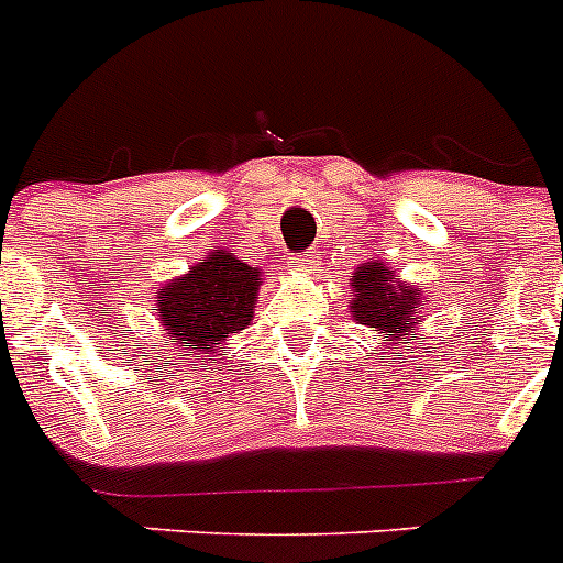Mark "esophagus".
<instances>
[{"mask_svg":"<svg viewBox=\"0 0 563 563\" xmlns=\"http://www.w3.org/2000/svg\"><path fill=\"white\" fill-rule=\"evenodd\" d=\"M316 265H318V251H307L305 256H301V258H298V262H296V271L310 273Z\"/></svg>","mask_w":563,"mask_h":563,"instance_id":"esophagus-1","label":"esophagus"}]
</instances>
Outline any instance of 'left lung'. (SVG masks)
<instances>
[{
    "instance_id": "8db88e82",
    "label": "left lung",
    "mask_w": 563,
    "mask_h": 563,
    "mask_svg": "<svg viewBox=\"0 0 563 563\" xmlns=\"http://www.w3.org/2000/svg\"><path fill=\"white\" fill-rule=\"evenodd\" d=\"M391 273L395 271L383 267L380 262H372L352 276V287H355L352 318L357 324L372 327L375 332H391V341H397V346H400L402 338L415 341L411 330L420 324L422 318L417 316V310H422V292L417 287L395 285Z\"/></svg>"
}]
</instances>
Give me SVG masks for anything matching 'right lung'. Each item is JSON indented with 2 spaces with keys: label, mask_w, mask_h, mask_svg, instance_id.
I'll list each match as a JSON object with an SVG mask.
<instances>
[{
  "label": "right lung",
  "mask_w": 563,
  "mask_h": 563,
  "mask_svg": "<svg viewBox=\"0 0 563 563\" xmlns=\"http://www.w3.org/2000/svg\"><path fill=\"white\" fill-rule=\"evenodd\" d=\"M258 282L256 267L228 253H211L157 292L166 338L194 355L213 352V343L228 341L253 321Z\"/></svg>",
  "instance_id": "obj_1"
}]
</instances>
